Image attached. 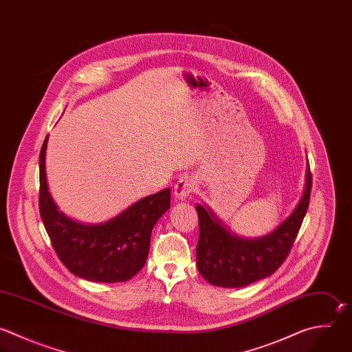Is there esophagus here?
I'll list each match as a JSON object with an SVG mask.
<instances>
[{"label":"esophagus","instance_id":"34e87169","mask_svg":"<svg viewBox=\"0 0 352 352\" xmlns=\"http://www.w3.org/2000/svg\"><path fill=\"white\" fill-rule=\"evenodd\" d=\"M195 188V180L190 176H182L175 184V197L177 199H186Z\"/></svg>","mask_w":352,"mask_h":352}]
</instances>
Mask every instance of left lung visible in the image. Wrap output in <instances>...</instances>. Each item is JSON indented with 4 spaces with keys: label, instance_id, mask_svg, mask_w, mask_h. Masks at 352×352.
<instances>
[{
    "label": "left lung",
    "instance_id": "obj_1",
    "mask_svg": "<svg viewBox=\"0 0 352 352\" xmlns=\"http://www.w3.org/2000/svg\"><path fill=\"white\" fill-rule=\"evenodd\" d=\"M312 176L305 170V188L292 214L265 236L245 239L231 231L209 208L197 205L199 238L197 265L201 275L220 287H243L274 274L287 257L309 205Z\"/></svg>",
    "mask_w": 352,
    "mask_h": 352
}]
</instances>
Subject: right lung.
I'll use <instances>...</instances> for the list:
<instances>
[{"instance_id":"add662e5","label":"right lung","mask_w":352,"mask_h":352,"mask_svg":"<svg viewBox=\"0 0 352 352\" xmlns=\"http://www.w3.org/2000/svg\"><path fill=\"white\" fill-rule=\"evenodd\" d=\"M48 136L40 153V214L60 261L92 282H125L146 264L151 231L170 208V188L148 195L102 224H81L59 212L45 173Z\"/></svg>"}]
</instances>
